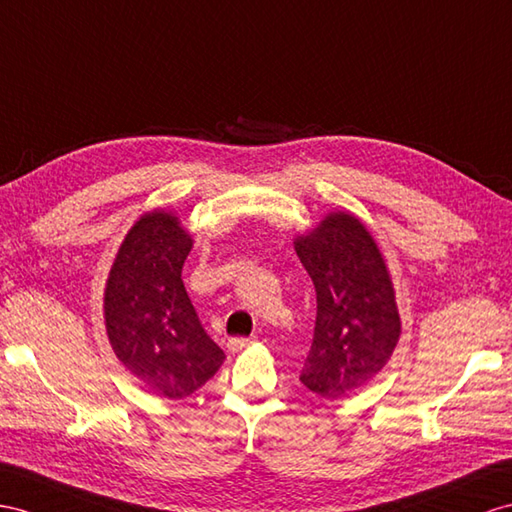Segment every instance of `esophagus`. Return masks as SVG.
Instances as JSON below:
<instances>
[{"label": "esophagus", "mask_w": 512, "mask_h": 512, "mask_svg": "<svg viewBox=\"0 0 512 512\" xmlns=\"http://www.w3.org/2000/svg\"><path fill=\"white\" fill-rule=\"evenodd\" d=\"M251 344H253V337H231L227 348H229L231 352H240V350L248 348Z\"/></svg>", "instance_id": "esophagus-1"}]
</instances>
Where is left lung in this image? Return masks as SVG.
<instances>
[{
    "label": "left lung",
    "mask_w": 512,
    "mask_h": 512,
    "mask_svg": "<svg viewBox=\"0 0 512 512\" xmlns=\"http://www.w3.org/2000/svg\"><path fill=\"white\" fill-rule=\"evenodd\" d=\"M296 253L316 285L318 313L300 383L342 398L383 370L400 337V316L383 255L361 222L331 214Z\"/></svg>",
    "instance_id": "8db88e82"
}]
</instances>
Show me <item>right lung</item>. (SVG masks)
<instances>
[{
	"instance_id": "1",
	"label": "right lung",
	"mask_w": 512,
	"mask_h": 512,
	"mask_svg": "<svg viewBox=\"0 0 512 512\" xmlns=\"http://www.w3.org/2000/svg\"><path fill=\"white\" fill-rule=\"evenodd\" d=\"M190 248L175 216H142L114 259L103 307L116 357L144 387L170 400L203 387L225 359L183 287Z\"/></svg>"
}]
</instances>
